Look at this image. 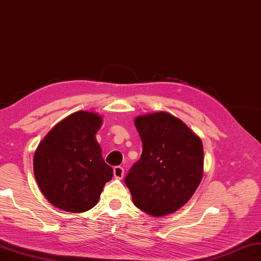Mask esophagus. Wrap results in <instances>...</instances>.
Wrapping results in <instances>:
<instances>
[{
  "mask_svg": "<svg viewBox=\"0 0 261 261\" xmlns=\"http://www.w3.org/2000/svg\"><path fill=\"white\" fill-rule=\"evenodd\" d=\"M124 174H125V170H124V168H122V167L117 166L114 168V175H115L116 178L121 179L122 177H124Z\"/></svg>",
  "mask_w": 261,
  "mask_h": 261,
  "instance_id": "esophagus-1",
  "label": "esophagus"
}]
</instances>
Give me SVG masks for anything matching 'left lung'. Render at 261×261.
Segmentation results:
<instances>
[{
	"mask_svg": "<svg viewBox=\"0 0 261 261\" xmlns=\"http://www.w3.org/2000/svg\"><path fill=\"white\" fill-rule=\"evenodd\" d=\"M143 151L125 177L133 202L161 217L188 202L203 175V145L183 121L165 111L135 118Z\"/></svg>",
	"mask_w": 261,
	"mask_h": 261,
	"instance_id": "1",
	"label": "left lung"
}]
</instances>
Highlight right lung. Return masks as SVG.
<instances>
[{"label": "right lung", "mask_w": 261, "mask_h": 261, "mask_svg": "<svg viewBox=\"0 0 261 261\" xmlns=\"http://www.w3.org/2000/svg\"><path fill=\"white\" fill-rule=\"evenodd\" d=\"M102 117L77 111L53 127L34 154V174L43 195L54 207L78 214L99 202L114 170L102 158L95 134Z\"/></svg>", "instance_id": "obj_1"}]
</instances>
